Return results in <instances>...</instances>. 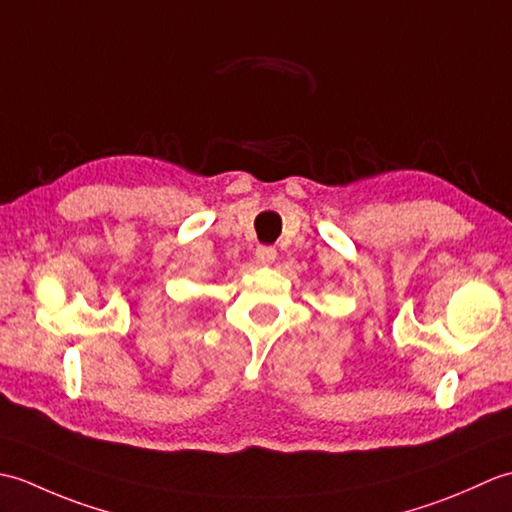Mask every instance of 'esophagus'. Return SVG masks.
Segmentation results:
<instances>
[{
    "label": "esophagus",
    "instance_id": "esophagus-1",
    "mask_svg": "<svg viewBox=\"0 0 512 512\" xmlns=\"http://www.w3.org/2000/svg\"><path fill=\"white\" fill-rule=\"evenodd\" d=\"M255 257H257L259 264L268 266V264H273L275 259H277V250H275V246H257Z\"/></svg>",
    "mask_w": 512,
    "mask_h": 512
}]
</instances>
